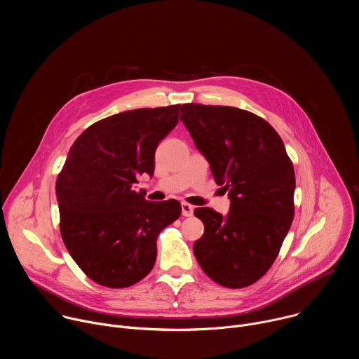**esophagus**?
Wrapping results in <instances>:
<instances>
[{
  "label": "esophagus",
  "instance_id": "1",
  "mask_svg": "<svg viewBox=\"0 0 359 359\" xmlns=\"http://www.w3.org/2000/svg\"><path fill=\"white\" fill-rule=\"evenodd\" d=\"M193 210H194V208L191 206V204H189V203H182V215H183L184 217H191V216H193Z\"/></svg>",
  "mask_w": 359,
  "mask_h": 359
}]
</instances>
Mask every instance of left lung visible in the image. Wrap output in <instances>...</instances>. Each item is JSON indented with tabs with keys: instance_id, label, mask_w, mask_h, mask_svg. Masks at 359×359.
Returning <instances> with one entry per match:
<instances>
[{
	"instance_id": "left-lung-1",
	"label": "left lung",
	"mask_w": 359,
	"mask_h": 359,
	"mask_svg": "<svg viewBox=\"0 0 359 359\" xmlns=\"http://www.w3.org/2000/svg\"><path fill=\"white\" fill-rule=\"evenodd\" d=\"M180 121L230 197L223 216L198 208L204 224L193 251L201 270L227 288L260 280L273 266L294 217L295 175L276 129L233 107L184 104Z\"/></svg>"
}]
</instances>
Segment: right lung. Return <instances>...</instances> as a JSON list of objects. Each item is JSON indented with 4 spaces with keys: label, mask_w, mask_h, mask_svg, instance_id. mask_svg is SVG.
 <instances>
[{
    "label": "right lung",
    "mask_w": 359,
    "mask_h": 359,
    "mask_svg": "<svg viewBox=\"0 0 359 359\" xmlns=\"http://www.w3.org/2000/svg\"><path fill=\"white\" fill-rule=\"evenodd\" d=\"M180 105L121 112L90 125L69 149L55 190L60 229L79 269L95 283L125 288L156 262L159 233L179 219L175 198L153 203L136 191L153 176L159 142L179 122Z\"/></svg>",
    "instance_id": "1"
}]
</instances>
